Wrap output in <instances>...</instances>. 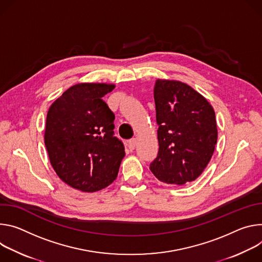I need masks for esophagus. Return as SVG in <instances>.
Wrapping results in <instances>:
<instances>
[{"label":"esophagus","mask_w":262,"mask_h":262,"mask_svg":"<svg viewBox=\"0 0 262 262\" xmlns=\"http://www.w3.org/2000/svg\"><path fill=\"white\" fill-rule=\"evenodd\" d=\"M128 146H129V149L131 151H133L135 149V147H136V138H131L129 140V142H128Z\"/></svg>","instance_id":"1"}]
</instances>
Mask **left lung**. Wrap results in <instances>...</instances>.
Masks as SVG:
<instances>
[{
  "mask_svg": "<svg viewBox=\"0 0 262 262\" xmlns=\"http://www.w3.org/2000/svg\"><path fill=\"white\" fill-rule=\"evenodd\" d=\"M159 150L150 169L161 182L183 185L205 169L217 140L215 113L208 101L179 81L154 87Z\"/></svg>",
  "mask_w": 262,
  "mask_h": 262,
  "instance_id": "1",
  "label": "left lung"
}]
</instances>
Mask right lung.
<instances>
[{
    "label": "right lung",
    "mask_w": 262,
    "mask_h": 262,
    "mask_svg": "<svg viewBox=\"0 0 262 262\" xmlns=\"http://www.w3.org/2000/svg\"><path fill=\"white\" fill-rule=\"evenodd\" d=\"M112 84L72 86L50 107L45 143L53 168L73 188L94 192L111 184L125 146L114 136L115 115L102 98Z\"/></svg>",
    "instance_id": "obj_1"
}]
</instances>
